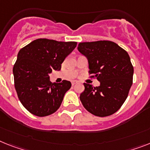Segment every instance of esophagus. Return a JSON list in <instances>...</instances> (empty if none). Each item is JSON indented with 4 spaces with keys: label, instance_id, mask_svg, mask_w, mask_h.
<instances>
[{
    "label": "esophagus",
    "instance_id": "obj_1",
    "mask_svg": "<svg viewBox=\"0 0 150 150\" xmlns=\"http://www.w3.org/2000/svg\"><path fill=\"white\" fill-rule=\"evenodd\" d=\"M76 83H77V81H71V85H75Z\"/></svg>",
    "mask_w": 150,
    "mask_h": 150
}]
</instances>
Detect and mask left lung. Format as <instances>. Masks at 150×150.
<instances>
[{"label": "left lung", "instance_id": "obj_1", "mask_svg": "<svg viewBox=\"0 0 150 150\" xmlns=\"http://www.w3.org/2000/svg\"><path fill=\"white\" fill-rule=\"evenodd\" d=\"M78 50L88 62L89 73L100 85L84 83L80 94L84 108L91 114L107 117L114 114L123 105L133 84V67L129 55L111 41L80 42Z\"/></svg>", "mask_w": 150, "mask_h": 150}]
</instances>
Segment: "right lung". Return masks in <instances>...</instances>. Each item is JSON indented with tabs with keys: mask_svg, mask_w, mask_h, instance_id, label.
Returning <instances> with one entry per match:
<instances>
[{
	"mask_svg": "<svg viewBox=\"0 0 150 150\" xmlns=\"http://www.w3.org/2000/svg\"><path fill=\"white\" fill-rule=\"evenodd\" d=\"M76 45L37 39L19 51L13 69L14 86L20 101L31 114L45 117L59 108L71 84L66 80L52 83L49 75L52 70L59 71Z\"/></svg>",
	"mask_w": 150,
	"mask_h": 150,
	"instance_id": "obj_1",
	"label": "right lung"
}]
</instances>
